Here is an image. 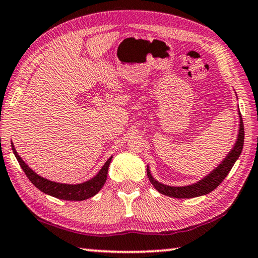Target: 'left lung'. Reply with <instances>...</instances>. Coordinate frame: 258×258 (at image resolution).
Instances as JSON below:
<instances>
[{
	"instance_id": "1",
	"label": "left lung",
	"mask_w": 258,
	"mask_h": 258,
	"mask_svg": "<svg viewBox=\"0 0 258 258\" xmlns=\"http://www.w3.org/2000/svg\"><path fill=\"white\" fill-rule=\"evenodd\" d=\"M238 115H240V124H238L237 138L233 149H231L229 154L226 156V158L222 160L221 164H219L218 167H215V169L211 171L207 175H205L201 180L187 186H169L157 181L156 179L152 177V174L150 172V167L147 166V173H148L149 180H150L151 184L154 185V187L157 189V191L164 194V196H167L171 198H178V199L196 198V197L205 196V194H208L212 191H214V189L223 181V179L227 177V174L229 173L231 167L234 166L235 162H236L238 157H240L242 149H243L244 128H243V122H242L240 111H238Z\"/></svg>"
}]
</instances>
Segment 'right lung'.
Here are the masks:
<instances>
[{
	"mask_svg": "<svg viewBox=\"0 0 258 258\" xmlns=\"http://www.w3.org/2000/svg\"><path fill=\"white\" fill-rule=\"evenodd\" d=\"M11 149H13L15 157H16L21 167L23 169L24 173L27 174L29 180L31 181L39 191L48 194V196L51 197L58 198V199L70 201H83L94 197L95 194L102 188L104 182H106L108 167H109V164L111 162V159H113V156H111L110 158L104 163L101 170L87 181L80 182V184H62V182L51 181L48 180V179L43 178L42 175L37 174L35 171L30 169L28 164H25L24 160L21 158V156L17 154L13 142H11Z\"/></svg>",
	"mask_w": 258,
	"mask_h": 258,
	"instance_id": "obj_1",
	"label": "right lung"
}]
</instances>
